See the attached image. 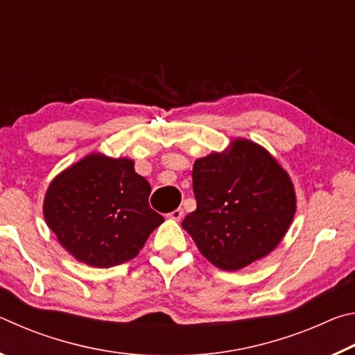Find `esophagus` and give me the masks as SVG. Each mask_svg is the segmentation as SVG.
<instances>
[{
    "mask_svg": "<svg viewBox=\"0 0 355 355\" xmlns=\"http://www.w3.org/2000/svg\"><path fill=\"white\" fill-rule=\"evenodd\" d=\"M183 216H184L183 208H177V209H173V211H171L169 214H167V218L173 219V220H182Z\"/></svg>",
    "mask_w": 355,
    "mask_h": 355,
    "instance_id": "esophagus-1",
    "label": "esophagus"
}]
</instances>
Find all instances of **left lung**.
I'll return each mask as SVG.
<instances>
[{
  "label": "left lung",
  "mask_w": 355,
  "mask_h": 355,
  "mask_svg": "<svg viewBox=\"0 0 355 355\" xmlns=\"http://www.w3.org/2000/svg\"><path fill=\"white\" fill-rule=\"evenodd\" d=\"M192 189L197 208L182 227L200 254L224 271H238L277 248L296 213L288 173L245 139L197 159Z\"/></svg>",
  "instance_id": "1"
}]
</instances>
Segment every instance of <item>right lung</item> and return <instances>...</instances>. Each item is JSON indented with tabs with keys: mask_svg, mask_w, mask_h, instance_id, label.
Wrapping results in <instances>:
<instances>
[{
	"mask_svg": "<svg viewBox=\"0 0 355 355\" xmlns=\"http://www.w3.org/2000/svg\"><path fill=\"white\" fill-rule=\"evenodd\" d=\"M148 182L128 158L89 155L53 180L44 214L78 261L111 268L139 254L164 218L148 205Z\"/></svg>",
	"mask_w": 355,
	"mask_h": 355,
	"instance_id": "add662e5",
	"label": "right lung"
}]
</instances>
